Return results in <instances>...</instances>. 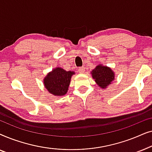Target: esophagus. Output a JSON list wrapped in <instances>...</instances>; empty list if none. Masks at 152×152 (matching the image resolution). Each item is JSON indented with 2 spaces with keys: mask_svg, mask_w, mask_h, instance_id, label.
Masks as SVG:
<instances>
[{
  "mask_svg": "<svg viewBox=\"0 0 152 152\" xmlns=\"http://www.w3.org/2000/svg\"><path fill=\"white\" fill-rule=\"evenodd\" d=\"M78 71L80 72V73H84V72H85V68L84 67H80V68H79Z\"/></svg>",
  "mask_w": 152,
  "mask_h": 152,
  "instance_id": "obj_1",
  "label": "esophagus"
}]
</instances>
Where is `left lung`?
<instances>
[{"label":"left lung","instance_id":"obj_1","mask_svg":"<svg viewBox=\"0 0 152 152\" xmlns=\"http://www.w3.org/2000/svg\"><path fill=\"white\" fill-rule=\"evenodd\" d=\"M92 77L99 86V88L105 89L111 84L115 79V74L111 68L99 64L92 71Z\"/></svg>","mask_w":152,"mask_h":152}]
</instances>
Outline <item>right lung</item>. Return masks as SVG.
I'll return each mask as SVG.
<instances>
[{"instance_id": "right-lung-1", "label": "right lung", "mask_w": 152, "mask_h": 152, "mask_svg": "<svg viewBox=\"0 0 152 152\" xmlns=\"http://www.w3.org/2000/svg\"><path fill=\"white\" fill-rule=\"evenodd\" d=\"M75 74L73 71H66L57 67L44 77L43 84L48 92L55 96H63L67 93L70 79Z\"/></svg>"}]
</instances>
